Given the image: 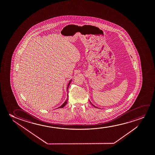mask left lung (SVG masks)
<instances>
[{
  "instance_id": "8db88e82",
  "label": "left lung",
  "mask_w": 155,
  "mask_h": 155,
  "mask_svg": "<svg viewBox=\"0 0 155 155\" xmlns=\"http://www.w3.org/2000/svg\"><path fill=\"white\" fill-rule=\"evenodd\" d=\"M89 102H90V103H91V105H93V106H94V107H96V108H98L97 107H96V106H95V105H94L93 104H92V103H91V101H89Z\"/></svg>"
}]
</instances>
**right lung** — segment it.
<instances>
[{"instance_id": "obj_1", "label": "right lung", "mask_w": 155, "mask_h": 155, "mask_svg": "<svg viewBox=\"0 0 155 155\" xmlns=\"http://www.w3.org/2000/svg\"><path fill=\"white\" fill-rule=\"evenodd\" d=\"M71 81H72V79H71V80L70 81H69V83H68V86H67V93H68V87H69V86L70 83H71ZM68 97H68V94H67V100H66V101L64 102V103H63V104H62V105H61V106H60V107H59L58 108H62V107H64V106L66 105V104H67V102H68Z\"/></svg>"}]
</instances>
